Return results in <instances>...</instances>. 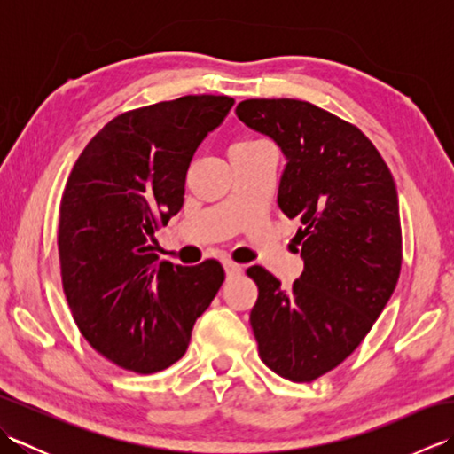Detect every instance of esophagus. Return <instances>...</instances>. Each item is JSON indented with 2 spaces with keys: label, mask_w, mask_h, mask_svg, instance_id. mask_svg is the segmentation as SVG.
Instances as JSON below:
<instances>
[{
  "label": "esophagus",
  "mask_w": 454,
  "mask_h": 454,
  "mask_svg": "<svg viewBox=\"0 0 454 454\" xmlns=\"http://www.w3.org/2000/svg\"><path fill=\"white\" fill-rule=\"evenodd\" d=\"M222 265H224V271H226V277H228V278L238 277L239 273H242V267H239V265L234 263V262H224Z\"/></svg>",
  "instance_id": "esophagus-1"
}]
</instances>
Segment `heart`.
I'll return each instance as SVG.
<instances>
[{
    "label": "heart",
    "mask_w": 454,
    "mask_h": 454,
    "mask_svg": "<svg viewBox=\"0 0 454 454\" xmlns=\"http://www.w3.org/2000/svg\"><path fill=\"white\" fill-rule=\"evenodd\" d=\"M255 144H262V140H252V138H247V140H239V142H236L232 148H244V146H255Z\"/></svg>",
    "instance_id": "heart-1"
}]
</instances>
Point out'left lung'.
I'll use <instances>...</instances> for the list:
<instances>
[{
  "instance_id": "left-lung-1",
  "label": "left lung",
  "mask_w": 454,
  "mask_h": 454,
  "mask_svg": "<svg viewBox=\"0 0 454 454\" xmlns=\"http://www.w3.org/2000/svg\"><path fill=\"white\" fill-rule=\"evenodd\" d=\"M236 114L281 146L286 168L277 202L301 220L294 242L304 271L288 291L267 269H247L259 288L249 314L259 356L283 379L312 382L361 345L396 288V185L355 124L312 103L246 99Z\"/></svg>"
}]
</instances>
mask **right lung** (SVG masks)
I'll return each mask as SVG.
<instances>
[{
  "mask_svg": "<svg viewBox=\"0 0 454 454\" xmlns=\"http://www.w3.org/2000/svg\"><path fill=\"white\" fill-rule=\"evenodd\" d=\"M232 105L228 95H185L122 113L66 181L58 222L66 301L93 349L122 369L152 374L179 361L224 283L216 259L158 263L152 244L183 207L192 153Z\"/></svg>",
  "mask_w": 454,
  "mask_h": 454,
  "instance_id": "1",
  "label": "right lung"
}]
</instances>
